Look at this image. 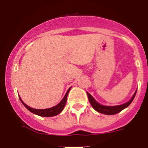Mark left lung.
Returning <instances> with one entry per match:
<instances>
[{
    "mask_svg": "<svg viewBox=\"0 0 148 148\" xmlns=\"http://www.w3.org/2000/svg\"><path fill=\"white\" fill-rule=\"evenodd\" d=\"M136 94V91L135 92V93L134 94L133 97H132V99H130V101H129L128 102L124 103V104L119 105V106H103V105L99 104V103H97L95 100L94 98L91 96V95H90L89 93L87 92L88 99H89L90 103L92 105V106L93 107L95 111L99 112L100 113H102V114L105 115H115L117 113H120V111H123V109H125V108H127V106H129L130 105V103L132 102L134 97H135Z\"/></svg>",
    "mask_w": 148,
    "mask_h": 148,
    "instance_id": "obj_1",
    "label": "left lung"
}]
</instances>
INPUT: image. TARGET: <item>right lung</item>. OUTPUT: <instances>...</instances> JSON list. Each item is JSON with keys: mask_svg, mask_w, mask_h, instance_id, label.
Instances as JSON below:
<instances>
[{"mask_svg": "<svg viewBox=\"0 0 148 148\" xmlns=\"http://www.w3.org/2000/svg\"><path fill=\"white\" fill-rule=\"evenodd\" d=\"M70 89L71 88H69L68 90H67V92H66L64 98L62 99V101H61L58 104L56 105V106L52 107V108H47V109H35V108H30V107L27 106V105L25 104L23 101H22L21 98H20V97H19V99L21 100L22 103L23 104V106H24L25 108L28 110V111H30L31 113H34V114L40 115V116H42V117H52V116H54V115H58L59 113L63 110L64 107L65 106L66 101H67V95H68Z\"/></svg>", "mask_w": 148, "mask_h": 148, "instance_id": "obj_1", "label": "right lung"}]
</instances>
